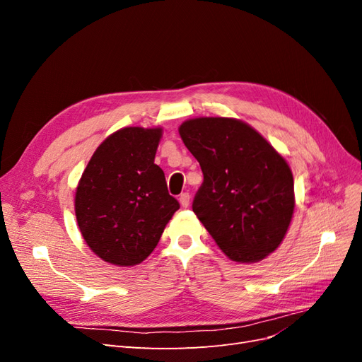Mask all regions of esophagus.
Returning <instances> with one entry per match:
<instances>
[{"instance_id": "34e87169", "label": "esophagus", "mask_w": 362, "mask_h": 362, "mask_svg": "<svg viewBox=\"0 0 362 362\" xmlns=\"http://www.w3.org/2000/svg\"><path fill=\"white\" fill-rule=\"evenodd\" d=\"M180 204H181L184 208H187V206L190 205V194H189V193H181V194H180Z\"/></svg>"}]
</instances>
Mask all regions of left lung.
Masks as SVG:
<instances>
[{"label": "left lung", "mask_w": 362, "mask_h": 362, "mask_svg": "<svg viewBox=\"0 0 362 362\" xmlns=\"http://www.w3.org/2000/svg\"><path fill=\"white\" fill-rule=\"evenodd\" d=\"M180 136L204 173L192 208L217 246L237 262L272 254L286 237L294 210L287 161L237 119L185 120Z\"/></svg>", "instance_id": "1"}]
</instances>
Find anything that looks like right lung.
Masks as SVG:
<instances>
[{"label":"right lung","mask_w":362,"mask_h":362,"mask_svg":"<svg viewBox=\"0 0 362 362\" xmlns=\"http://www.w3.org/2000/svg\"><path fill=\"white\" fill-rule=\"evenodd\" d=\"M161 128L128 127L98 146L75 193L86 243L104 261L134 266L156 249L180 202L154 163Z\"/></svg>","instance_id":"add662e5"}]
</instances>
